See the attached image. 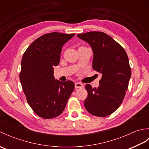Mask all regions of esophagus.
Returning a JSON list of instances; mask_svg holds the SVG:
<instances>
[{"instance_id": "esophagus-1", "label": "esophagus", "mask_w": 149, "mask_h": 149, "mask_svg": "<svg viewBox=\"0 0 149 149\" xmlns=\"http://www.w3.org/2000/svg\"><path fill=\"white\" fill-rule=\"evenodd\" d=\"M83 87V84H81L80 83H77L75 84V88H82Z\"/></svg>"}]
</instances>
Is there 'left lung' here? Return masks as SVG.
Here are the masks:
<instances>
[{"mask_svg": "<svg viewBox=\"0 0 149 149\" xmlns=\"http://www.w3.org/2000/svg\"><path fill=\"white\" fill-rule=\"evenodd\" d=\"M77 37L88 43L92 49L93 69L102 77L98 88L85 86L88 97L84 107L91 115L108 116L121 105L128 88L131 70L124 49L106 33L91 31Z\"/></svg>", "mask_w": 149, "mask_h": 149, "instance_id": "obj_1", "label": "left lung"}]
</instances>
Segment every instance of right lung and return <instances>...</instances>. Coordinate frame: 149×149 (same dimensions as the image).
Instances as JSON below:
<instances>
[{"mask_svg":"<svg viewBox=\"0 0 149 149\" xmlns=\"http://www.w3.org/2000/svg\"><path fill=\"white\" fill-rule=\"evenodd\" d=\"M74 35L56 32L44 34L31 44L22 57V89L31 108L43 118L61 115L74 90L72 81L61 82L54 76V66L59 63L63 45Z\"/></svg>","mask_w":149,"mask_h":149,"instance_id":"obj_1","label":"right lung"}]
</instances>
